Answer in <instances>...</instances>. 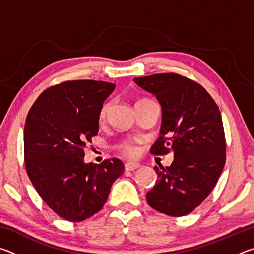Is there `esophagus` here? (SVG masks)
I'll return each instance as SVG.
<instances>
[{"instance_id":"1","label":"esophagus","mask_w":254,"mask_h":254,"mask_svg":"<svg viewBox=\"0 0 254 254\" xmlns=\"http://www.w3.org/2000/svg\"><path fill=\"white\" fill-rule=\"evenodd\" d=\"M139 167H140V165H139V163H136V162H127L126 163V170H127V171L137 169Z\"/></svg>"}]
</instances>
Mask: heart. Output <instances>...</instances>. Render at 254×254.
Instances as JSON below:
<instances>
[{"mask_svg": "<svg viewBox=\"0 0 254 254\" xmlns=\"http://www.w3.org/2000/svg\"><path fill=\"white\" fill-rule=\"evenodd\" d=\"M144 101H149V100H145V98H143V100H140L139 102H144ZM139 102H136V103H139ZM110 106H111V104L109 102H106L102 105L101 111H100V115H98V118H100L101 122L105 121V120H106L107 113H109V111H110ZM119 150L127 157H135L137 154V148L131 142H124L122 144H120Z\"/></svg>", "mask_w": 254, "mask_h": 254, "instance_id": "1", "label": "heart"}]
</instances>
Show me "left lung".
I'll list each match as a JSON object with an SVG mask.
<instances>
[{"mask_svg": "<svg viewBox=\"0 0 254 254\" xmlns=\"http://www.w3.org/2000/svg\"><path fill=\"white\" fill-rule=\"evenodd\" d=\"M162 107L160 136L150 152L174 151L170 167H154L157 183L147 201L158 212L184 216L203 203L224 168L226 141L221 112L203 86L176 72L135 77Z\"/></svg>", "mask_w": 254, "mask_h": 254, "instance_id": "obj_1", "label": "left lung"}]
</instances>
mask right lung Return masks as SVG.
I'll list each match as a JSON object with an SVG mask.
<instances>
[{
	"label": "right lung",
	"mask_w": 254,
	"mask_h": 254,
	"mask_svg": "<svg viewBox=\"0 0 254 254\" xmlns=\"http://www.w3.org/2000/svg\"><path fill=\"white\" fill-rule=\"evenodd\" d=\"M115 84L66 80L42 92L25 119V170L45 203L64 220L81 222L101 210L123 174L118 158L84 163L86 143L98 133V115Z\"/></svg>",
	"instance_id": "add662e5"
}]
</instances>
